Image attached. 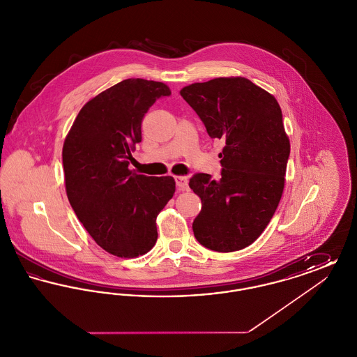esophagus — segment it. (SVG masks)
I'll use <instances>...</instances> for the list:
<instances>
[{
  "instance_id": "1",
  "label": "esophagus",
  "mask_w": 357,
  "mask_h": 357,
  "mask_svg": "<svg viewBox=\"0 0 357 357\" xmlns=\"http://www.w3.org/2000/svg\"><path fill=\"white\" fill-rule=\"evenodd\" d=\"M175 183L178 190H182V191L188 190V179L186 176H175Z\"/></svg>"
}]
</instances>
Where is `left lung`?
I'll return each mask as SVG.
<instances>
[{"instance_id":"1","label":"left lung","mask_w":357,"mask_h":357,"mask_svg":"<svg viewBox=\"0 0 357 357\" xmlns=\"http://www.w3.org/2000/svg\"><path fill=\"white\" fill-rule=\"evenodd\" d=\"M213 139H222L221 178L195 174L188 186L202 208L192 222L204 248L229 253L252 245L280 204L290 143L275 98L245 77H217L181 89Z\"/></svg>"}]
</instances>
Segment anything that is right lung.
<instances>
[{"mask_svg":"<svg viewBox=\"0 0 357 357\" xmlns=\"http://www.w3.org/2000/svg\"><path fill=\"white\" fill-rule=\"evenodd\" d=\"M170 95L159 82L123 80L85 104L64 142L69 204L95 242L116 257L153 249L156 217L175 192L172 176L128 169L142 142V120L153 102Z\"/></svg>","mask_w":357,"mask_h":357,"instance_id":"1","label":"right lung"}]
</instances>
